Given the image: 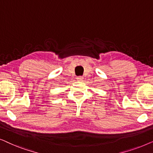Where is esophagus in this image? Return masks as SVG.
Masks as SVG:
<instances>
[{"label": "esophagus", "instance_id": "obj_1", "mask_svg": "<svg viewBox=\"0 0 153 153\" xmlns=\"http://www.w3.org/2000/svg\"><path fill=\"white\" fill-rule=\"evenodd\" d=\"M76 79H78V80H80V81H81V80H82V79H83V76H79L77 77Z\"/></svg>", "mask_w": 153, "mask_h": 153}]
</instances>
